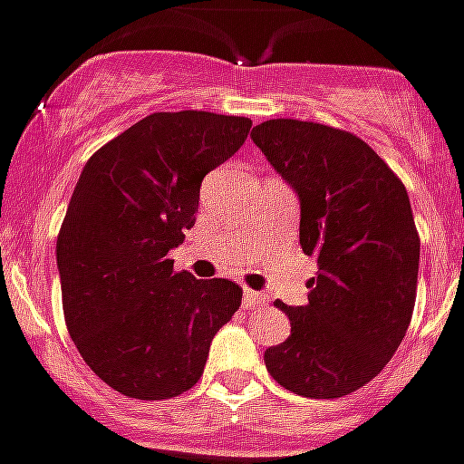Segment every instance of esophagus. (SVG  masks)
<instances>
[{"label":"esophagus","instance_id":"esophagus-1","mask_svg":"<svg viewBox=\"0 0 464 464\" xmlns=\"http://www.w3.org/2000/svg\"><path fill=\"white\" fill-rule=\"evenodd\" d=\"M265 303H267V298H265L263 293L251 291V288L244 291V307H246V310H258V307H263Z\"/></svg>","mask_w":464,"mask_h":464}]
</instances>
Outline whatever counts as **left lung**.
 <instances>
[{
    "instance_id": "1",
    "label": "left lung",
    "mask_w": 464,
    "mask_h": 464,
    "mask_svg": "<svg viewBox=\"0 0 464 464\" xmlns=\"http://www.w3.org/2000/svg\"><path fill=\"white\" fill-rule=\"evenodd\" d=\"M251 138L298 194L300 246L319 265L310 303L276 300L291 335L265 366L300 397H345L387 366L413 316L420 237L409 192L350 130L270 119Z\"/></svg>"
}]
</instances>
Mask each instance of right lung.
Returning a JSON list of instances; mask_svg holds the SVG:
<instances>
[{"instance_id":"1","label":"right lung","mask_w":464,"mask_h":464,"mask_svg":"<svg viewBox=\"0 0 464 464\" xmlns=\"http://www.w3.org/2000/svg\"><path fill=\"white\" fill-rule=\"evenodd\" d=\"M251 119L154 112L102 145L79 176L55 244L63 312L79 354L124 397L197 385L239 284L173 270L201 180L244 145Z\"/></svg>"}]
</instances>
